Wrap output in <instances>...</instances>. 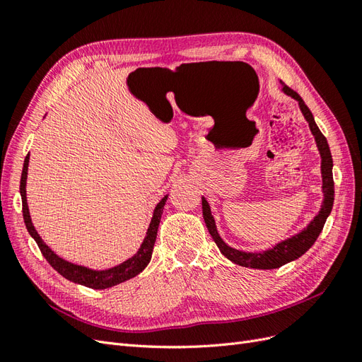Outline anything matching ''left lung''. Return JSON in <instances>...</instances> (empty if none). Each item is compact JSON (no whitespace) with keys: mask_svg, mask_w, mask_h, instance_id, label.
Wrapping results in <instances>:
<instances>
[{"mask_svg":"<svg viewBox=\"0 0 362 362\" xmlns=\"http://www.w3.org/2000/svg\"><path fill=\"white\" fill-rule=\"evenodd\" d=\"M282 90H284V93H287L288 96L294 98V100L299 103L300 112L305 116L306 122H308L311 133L315 139L317 148H319V151H320L322 178H323L322 189H323L325 199H323V204H322L319 214H317L310 222V225L306 226L303 231H300L299 234L293 235L291 238L284 240V242L278 243L276 246H273L272 249H267L264 252H243V250H237L231 246H228L221 238V235H218V233H217L214 217L211 216L210 205H208L205 198H202L204 221H205V225L208 228V233L211 234L217 247L221 249V252L228 259H231L233 262H235V264H238V266L250 267V269H264V270L266 269H278L284 264H287V262L302 257L305 252L315 243L317 237L320 235L326 218H327V216L331 214L332 205H334V178H332V166H334V164H332V156H331L329 145H327L326 137L322 134V131L319 129V127H317L315 120L313 117V113L310 112V108L306 107V104L303 103V100L299 96V93L294 92L293 89H290V87L286 86V84H284Z\"/></svg>","mask_w":362,"mask_h":362,"instance_id":"1","label":"left lung"}]
</instances>
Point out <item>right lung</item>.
<instances>
[{"instance_id": "1", "label": "right lung", "mask_w": 362, "mask_h": 362, "mask_svg": "<svg viewBox=\"0 0 362 362\" xmlns=\"http://www.w3.org/2000/svg\"><path fill=\"white\" fill-rule=\"evenodd\" d=\"M28 160H30V154H27V157L24 160V168H23V175H21V185H19L21 198H23L24 222H25V226L28 229L30 235L35 238V242L37 243L42 255L47 258L51 267L56 269L62 276H64L75 284H81V286H84V287L95 288V290H104V288H110L113 286H117V284H120V282H125L131 278H134L149 264L151 257H152V249H154V243L157 238V231H158L160 218L163 214V208H164V204H166V201H168V194L164 196V198L157 204L156 210H154V216H152V218H151L146 237L144 240V243H141L140 249L137 250V254L133 258L124 261L122 264H119V266L112 267L108 270H92V269L83 267V266L72 264V262L64 261L63 258L54 254V252L42 242V238L39 237L35 226H33L31 218H30L28 205H27V193H25Z\"/></svg>"}]
</instances>
